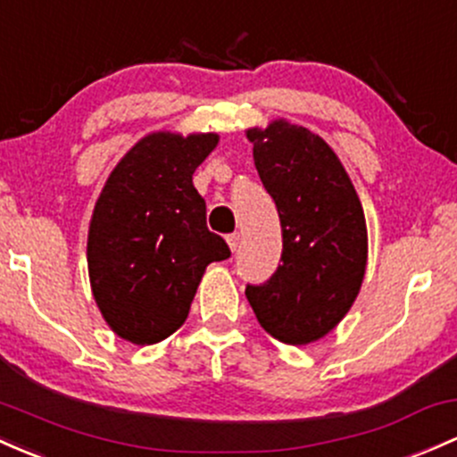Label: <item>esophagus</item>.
Masks as SVG:
<instances>
[{
  "mask_svg": "<svg viewBox=\"0 0 457 457\" xmlns=\"http://www.w3.org/2000/svg\"><path fill=\"white\" fill-rule=\"evenodd\" d=\"M238 243H240V234H229L228 245H229V249H232V252H237Z\"/></svg>",
  "mask_w": 457,
  "mask_h": 457,
  "instance_id": "obj_1",
  "label": "esophagus"
}]
</instances>
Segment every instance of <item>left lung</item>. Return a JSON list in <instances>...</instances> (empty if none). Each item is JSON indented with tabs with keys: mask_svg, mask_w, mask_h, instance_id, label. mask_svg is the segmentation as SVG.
<instances>
[{
	"mask_svg": "<svg viewBox=\"0 0 457 457\" xmlns=\"http://www.w3.org/2000/svg\"><path fill=\"white\" fill-rule=\"evenodd\" d=\"M264 188L278 205L282 264L247 286L255 319L284 345L317 343L340 323L362 288L369 234L362 204L336 152L288 119L245 129Z\"/></svg>",
	"mask_w": 457,
	"mask_h": 457,
	"instance_id": "left-lung-1",
	"label": "left lung"
}]
</instances>
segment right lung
Here are the masks:
<instances>
[{
    "label": "right lung",
    "instance_id": "1",
    "mask_svg": "<svg viewBox=\"0 0 457 457\" xmlns=\"http://www.w3.org/2000/svg\"><path fill=\"white\" fill-rule=\"evenodd\" d=\"M217 132L145 134L108 175L88 223L93 299L108 328L132 345H155L187 320L210 262L229 258L205 225L193 173Z\"/></svg>",
    "mask_w": 457,
    "mask_h": 457
}]
</instances>
